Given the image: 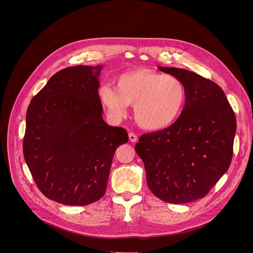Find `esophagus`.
Segmentation results:
<instances>
[{"mask_svg":"<svg viewBox=\"0 0 253 253\" xmlns=\"http://www.w3.org/2000/svg\"><path fill=\"white\" fill-rule=\"evenodd\" d=\"M129 140L134 143V142L137 141V136H136L133 132H130V133H129Z\"/></svg>","mask_w":253,"mask_h":253,"instance_id":"esophagus-1","label":"esophagus"}]
</instances>
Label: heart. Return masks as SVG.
<instances>
[{"label":"heart","instance_id":"heart-1","mask_svg":"<svg viewBox=\"0 0 253 253\" xmlns=\"http://www.w3.org/2000/svg\"><path fill=\"white\" fill-rule=\"evenodd\" d=\"M116 87L102 84L98 97L109 117L120 121L134 105L136 122L144 129L161 130L176 122L184 111L187 89L183 81L149 69L127 71L116 78Z\"/></svg>","mask_w":253,"mask_h":253}]
</instances>
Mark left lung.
Here are the masks:
<instances>
[{"label":"left lung","instance_id":"obj_1","mask_svg":"<svg viewBox=\"0 0 253 253\" xmlns=\"http://www.w3.org/2000/svg\"><path fill=\"white\" fill-rule=\"evenodd\" d=\"M158 68L183 81L186 105L171 126L143 134L135 151L156 197L172 204L189 203L205 197L229 168L236 118L213 81L185 69Z\"/></svg>","mask_w":253,"mask_h":253}]
</instances>
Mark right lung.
Masks as SVG:
<instances>
[{
	"instance_id": "1",
	"label": "right lung",
	"mask_w": 253,
	"mask_h": 253,
	"mask_svg": "<svg viewBox=\"0 0 253 253\" xmlns=\"http://www.w3.org/2000/svg\"><path fill=\"white\" fill-rule=\"evenodd\" d=\"M102 68L57 72L27 110L25 161L39 190L64 205L85 206L104 196L114 153L129 139L124 128L102 118Z\"/></svg>"
}]
</instances>
